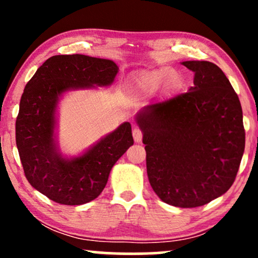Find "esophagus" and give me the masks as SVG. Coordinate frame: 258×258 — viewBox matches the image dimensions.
Wrapping results in <instances>:
<instances>
[{"mask_svg":"<svg viewBox=\"0 0 258 258\" xmlns=\"http://www.w3.org/2000/svg\"><path fill=\"white\" fill-rule=\"evenodd\" d=\"M133 137H134V141H135L136 143H140L141 141H142L143 134H142V132H141L140 129L134 128V130H133Z\"/></svg>","mask_w":258,"mask_h":258,"instance_id":"1","label":"esophagus"}]
</instances>
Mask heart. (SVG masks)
Returning <instances> with one entry per match:
<instances>
[{"label": "heart", "instance_id": "heart-1", "mask_svg": "<svg viewBox=\"0 0 258 258\" xmlns=\"http://www.w3.org/2000/svg\"><path fill=\"white\" fill-rule=\"evenodd\" d=\"M179 75L171 67H162L154 70H144L134 81V91L137 96H148L162 89L170 91L176 87Z\"/></svg>", "mask_w": 258, "mask_h": 258}]
</instances>
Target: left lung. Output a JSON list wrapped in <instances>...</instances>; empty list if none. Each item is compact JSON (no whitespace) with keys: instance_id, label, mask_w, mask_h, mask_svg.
<instances>
[{"instance_id":"8db88e82","label":"left lung","mask_w":258,"mask_h":258,"mask_svg":"<svg viewBox=\"0 0 258 258\" xmlns=\"http://www.w3.org/2000/svg\"><path fill=\"white\" fill-rule=\"evenodd\" d=\"M194 73L189 91L136 115L155 194L170 206L196 208L225 194L245 146L237 94L214 63L184 61Z\"/></svg>"}]
</instances>
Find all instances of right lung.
<instances>
[{
	"mask_svg": "<svg viewBox=\"0 0 258 258\" xmlns=\"http://www.w3.org/2000/svg\"><path fill=\"white\" fill-rule=\"evenodd\" d=\"M118 67L87 55L48 58L27 83L16 118V146L28 182L56 203L80 206L96 199L118 158L134 144L132 125L122 123L79 156L58 148L57 107L70 90L109 87Z\"/></svg>",
	"mask_w": 258,
	"mask_h": 258,
	"instance_id": "right-lung-1",
	"label": "right lung"
}]
</instances>
